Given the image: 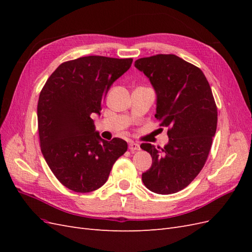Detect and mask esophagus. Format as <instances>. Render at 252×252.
Here are the masks:
<instances>
[{"instance_id": "1", "label": "esophagus", "mask_w": 252, "mask_h": 252, "mask_svg": "<svg viewBox=\"0 0 252 252\" xmlns=\"http://www.w3.org/2000/svg\"><path fill=\"white\" fill-rule=\"evenodd\" d=\"M129 149H130V151H132V152H134L136 150H140V145L138 143L130 142L129 143Z\"/></svg>"}]
</instances>
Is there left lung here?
<instances>
[{
  "mask_svg": "<svg viewBox=\"0 0 252 252\" xmlns=\"http://www.w3.org/2000/svg\"><path fill=\"white\" fill-rule=\"evenodd\" d=\"M157 94L156 118L168 127L164 148L143 143L152 158L142 181L150 191L171 194L187 187L208 158L217 131L218 110L203 71L174 55H157L134 62Z\"/></svg>",
  "mask_w": 252,
  "mask_h": 252,
  "instance_id": "left-lung-1",
  "label": "left lung"
}]
</instances>
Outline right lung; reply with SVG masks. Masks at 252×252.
<instances>
[{
  "mask_svg": "<svg viewBox=\"0 0 252 252\" xmlns=\"http://www.w3.org/2000/svg\"><path fill=\"white\" fill-rule=\"evenodd\" d=\"M132 59L89 56L68 61L53 71L37 102L43 157L52 173L75 192H90L107 181L112 166L127 150L119 138L103 140L91 114L100 116L113 82Z\"/></svg>",
  "mask_w": 252,
  "mask_h": 252,
  "instance_id": "right-lung-1",
  "label": "right lung"
}]
</instances>
